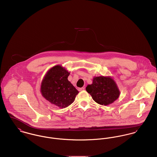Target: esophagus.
<instances>
[{
  "label": "esophagus",
  "mask_w": 157,
  "mask_h": 157,
  "mask_svg": "<svg viewBox=\"0 0 157 157\" xmlns=\"http://www.w3.org/2000/svg\"><path fill=\"white\" fill-rule=\"evenodd\" d=\"M84 87H82V88H78V90L79 91H83L84 90Z\"/></svg>",
  "instance_id": "34e87169"
}]
</instances>
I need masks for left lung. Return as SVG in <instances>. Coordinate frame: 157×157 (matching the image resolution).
<instances>
[{
    "label": "left lung",
    "instance_id": "left-lung-1",
    "mask_svg": "<svg viewBox=\"0 0 157 157\" xmlns=\"http://www.w3.org/2000/svg\"><path fill=\"white\" fill-rule=\"evenodd\" d=\"M86 91L96 102L102 105L112 104L120 94L115 82L111 78L104 76L94 78L93 84L87 86Z\"/></svg>",
    "mask_w": 157,
    "mask_h": 157
}]
</instances>
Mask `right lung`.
I'll list each match as a JSON object with an SVG mask.
<instances>
[{"mask_svg": "<svg viewBox=\"0 0 157 157\" xmlns=\"http://www.w3.org/2000/svg\"><path fill=\"white\" fill-rule=\"evenodd\" d=\"M69 74L61 66H56L48 71L41 83L43 96L61 108L72 104L79 93L68 81Z\"/></svg>", "mask_w": 157, "mask_h": 157, "instance_id": "right-lung-1", "label": "right lung"}]
</instances>
